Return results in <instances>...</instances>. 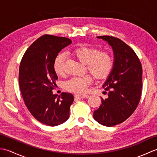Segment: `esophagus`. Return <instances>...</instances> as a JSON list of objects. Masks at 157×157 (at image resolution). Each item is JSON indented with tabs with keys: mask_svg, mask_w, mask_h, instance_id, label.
Returning a JSON list of instances; mask_svg holds the SVG:
<instances>
[{
	"mask_svg": "<svg viewBox=\"0 0 157 157\" xmlns=\"http://www.w3.org/2000/svg\"><path fill=\"white\" fill-rule=\"evenodd\" d=\"M88 95H84V94H76L75 95V98H88Z\"/></svg>",
	"mask_w": 157,
	"mask_h": 157,
	"instance_id": "34e87169",
	"label": "esophagus"
}]
</instances>
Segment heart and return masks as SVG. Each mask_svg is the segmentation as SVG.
<instances>
[{
    "instance_id": "heart-1",
    "label": "heart",
    "mask_w": 157,
    "mask_h": 157,
    "mask_svg": "<svg viewBox=\"0 0 157 157\" xmlns=\"http://www.w3.org/2000/svg\"><path fill=\"white\" fill-rule=\"evenodd\" d=\"M73 55L83 64L86 65L88 71L97 79L106 78L111 72L114 66V59L110 53L99 51L97 48L83 46L73 51ZM65 55L59 54L54 62V69L58 75L65 73L64 64ZM92 78L90 75L84 77H74L65 83V88L75 93L83 94L87 91L88 86L92 84Z\"/></svg>"
}]
</instances>
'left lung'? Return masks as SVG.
Returning a JSON list of instances; mask_svg holds the SVG:
<instances>
[{
  "instance_id": "8db88e82",
  "label": "left lung",
  "mask_w": 157,
  "mask_h": 157,
  "mask_svg": "<svg viewBox=\"0 0 157 157\" xmlns=\"http://www.w3.org/2000/svg\"><path fill=\"white\" fill-rule=\"evenodd\" d=\"M108 42L114 53V66L103 84L108 98L102 97L94 119L102 125L112 127L129 118L137 108L142 94V67L137 55L121 40L110 36H98Z\"/></svg>"
}]
</instances>
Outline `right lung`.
I'll list each match as a JSON object with an SVG mask.
<instances>
[{"label": "right lung", "mask_w": 157, "mask_h": 157, "mask_svg": "<svg viewBox=\"0 0 157 157\" xmlns=\"http://www.w3.org/2000/svg\"><path fill=\"white\" fill-rule=\"evenodd\" d=\"M70 39L46 34L26 50L20 63L19 84L25 105L38 121L56 126L66 121L73 102L71 93L53 94L58 77L54 62L59 52L69 45Z\"/></svg>", "instance_id": "right-lung-1"}]
</instances>
